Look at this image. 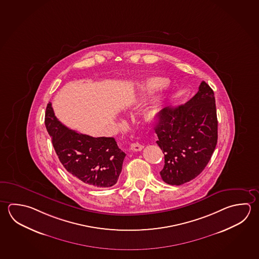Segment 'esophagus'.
I'll return each instance as SVG.
<instances>
[{"instance_id":"34e87169","label":"esophagus","mask_w":259,"mask_h":259,"mask_svg":"<svg viewBox=\"0 0 259 259\" xmlns=\"http://www.w3.org/2000/svg\"><path fill=\"white\" fill-rule=\"evenodd\" d=\"M143 149V145L139 142H134L131 145V150L133 151H141Z\"/></svg>"}]
</instances>
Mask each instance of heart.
<instances>
[{
    "instance_id": "obj_1",
    "label": "heart",
    "mask_w": 259,
    "mask_h": 259,
    "mask_svg": "<svg viewBox=\"0 0 259 259\" xmlns=\"http://www.w3.org/2000/svg\"><path fill=\"white\" fill-rule=\"evenodd\" d=\"M166 84V80L161 77H150L141 80L137 84V90L140 93H152L160 90ZM158 115V109L156 107H150L146 110L148 119H154Z\"/></svg>"
}]
</instances>
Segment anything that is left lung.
<instances>
[{
  "label": "left lung",
  "mask_w": 259,
  "mask_h": 259,
  "mask_svg": "<svg viewBox=\"0 0 259 259\" xmlns=\"http://www.w3.org/2000/svg\"><path fill=\"white\" fill-rule=\"evenodd\" d=\"M158 119L156 142L164 153L161 179L170 185L188 183L206 167L217 146L213 91L202 81L192 99L178 107L162 108Z\"/></svg>",
  "instance_id": "left-lung-1"
}]
</instances>
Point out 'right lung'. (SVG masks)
<instances>
[{
    "label": "right lung",
    "instance_id": "1",
    "mask_svg": "<svg viewBox=\"0 0 259 259\" xmlns=\"http://www.w3.org/2000/svg\"><path fill=\"white\" fill-rule=\"evenodd\" d=\"M45 123L58 159L72 176L95 188L117 184L126 154L114 138H94L69 130L55 116L50 102Z\"/></svg>",
    "mask_w": 259,
    "mask_h": 259
}]
</instances>
